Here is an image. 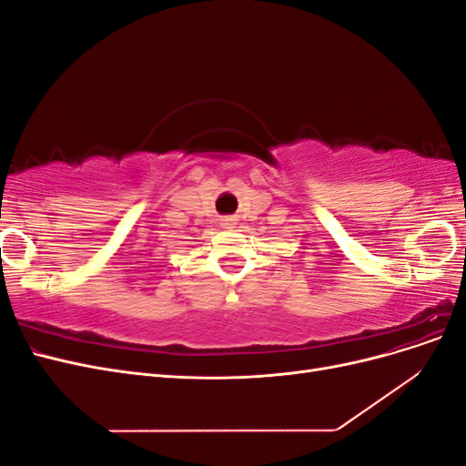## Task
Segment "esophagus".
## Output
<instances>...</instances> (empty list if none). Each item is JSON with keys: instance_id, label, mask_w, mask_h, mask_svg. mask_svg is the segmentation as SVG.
<instances>
[{"instance_id": "34e87169", "label": "esophagus", "mask_w": 466, "mask_h": 466, "mask_svg": "<svg viewBox=\"0 0 466 466\" xmlns=\"http://www.w3.org/2000/svg\"><path fill=\"white\" fill-rule=\"evenodd\" d=\"M221 228H225V229L235 228V218H223L221 219Z\"/></svg>"}]
</instances>
